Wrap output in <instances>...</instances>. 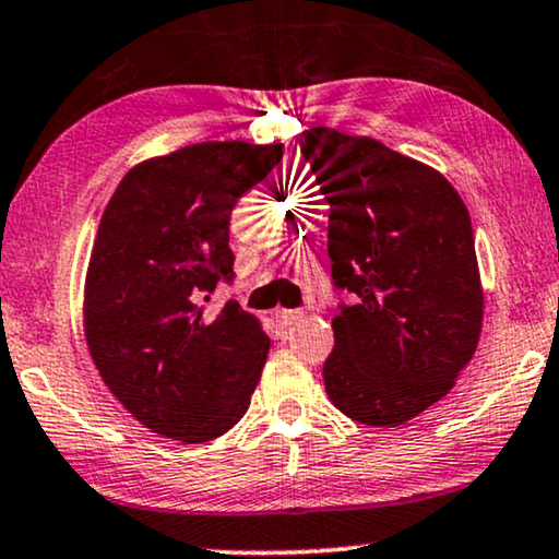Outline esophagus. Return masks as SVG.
Returning a JSON list of instances; mask_svg holds the SVG:
<instances>
[{
	"label": "esophagus",
	"instance_id": "obj_1",
	"mask_svg": "<svg viewBox=\"0 0 559 559\" xmlns=\"http://www.w3.org/2000/svg\"><path fill=\"white\" fill-rule=\"evenodd\" d=\"M304 319V311L301 309H278L275 311V322H278L281 326H294V324H299Z\"/></svg>",
	"mask_w": 559,
	"mask_h": 559
}]
</instances>
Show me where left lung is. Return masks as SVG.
I'll return each mask as SVG.
<instances>
[{
  "instance_id": "8db88e82",
  "label": "left lung",
  "mask_w": 559,
  "mask_h": 559,
  "mask_svg": "<svg viewBox=\"0 0 559 559\" xmlns=\"http://www.w3.org/2000/svg\"><path fill=\"white\" fill-rule=\"evenodd\" d=\"M330 202L332 278L357 296L332 319L326 396L349 419L399 427L448 396L483 330L471 214L427 163L366 135L301 132Z\"/></svg>"
}]
</instances>
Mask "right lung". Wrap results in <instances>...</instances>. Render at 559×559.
I'll return each instance as SVG.
<instances>
[{"mask_svg":"<svg viewBox=\"0 0 559 559\" xmlns=\"http://www.w3.org/2000/svg\"><path fill=\"white\" fill-rule=\"evenodd\" d=\"M284 145L210 140L124 174L96 229L84 284V334L102 381L155 435L183 444L225 435L248 412L271 340L227 301L229 214L275 168Z\"/></svg>","mask_w":559,"mask_h":559,"instance_id":"1","label":"right lung"}]
</instances>
